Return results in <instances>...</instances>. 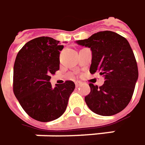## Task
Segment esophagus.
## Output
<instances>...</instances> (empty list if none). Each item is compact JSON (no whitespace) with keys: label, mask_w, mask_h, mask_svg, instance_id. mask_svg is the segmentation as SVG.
<instances>
[{"label":"esophagus","mask_w":145,"mask_h":145,"mask_svg":"<svg viewBox=\"0 0 145 145\" xmlns=\"http://www.w3.org/2000/svg\"><path fill=\"white\" fill-rule=\"evenodd\" d=\"M74 84H75V86H76V87H79V86L81 85V82H80V81H75Z\"/></svg>","instance_id":"esophagus-1"}]
</instances>
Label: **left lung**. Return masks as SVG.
Here are the masks:
<instances>
[{"label": "left lung", "instance_id": "obj_1", "mask_svg": "<svg viewBox=\"0 0 145 145\" xmlns=\"http://www.w3.org/2000/svg\"><path fill=\"white\" fill-rule=\"evenodd\" d=\"M75 42L91 50L89 72L99 73L105 80L100 87L89 84L90 93L85 98L88 107L103 116L122 111L132 98L138 77L136 59L128 40L105 31Z\"/></svg>", "mask_w": 145, "mask_h": 145}]
</instances>
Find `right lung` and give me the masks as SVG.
Masks as SVG:
<instances>
[{
	"instance_id": "obj_1",
	"label": "right lung",
	"mask_w": 145,
	"mask_h": 145,
	"mask_svg": "<svg viewBox=\"0 0 145 145\" xmlns=\"http://www.w3.org/2000/svg\"><path fill=\"white\" fill-rule=\"evenodd\" d=\"M64 46L51 37L28 41L18 52L14 64L13 91L23 110L31 118L49 122L65 111L75 85L67 80L53 88L50 75L59 69Z\"/></svg>"
}]
</instances>
